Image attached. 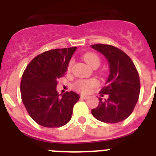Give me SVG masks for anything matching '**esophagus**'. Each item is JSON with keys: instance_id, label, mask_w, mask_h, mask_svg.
<instances>
[{"instance_id": "1", "label": "esophagus", "mask_w": 156, "mask_h": 156, "mask_svg": "<svg viewBox=\"0 0 156 156\" xmlns=\"http://www.w3.org/2000/svg\"><path fill=\"white\" fill-rule=\"evenodd\" d=\"M80 97H81V99H83V100H87V99H88V98H89V96H88V95H81Z\"/></svg>"}]
</instances>
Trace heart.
Instances as JSON below:
<instances>
[{"instance_id":"1","label":"heart","mask_w":156,"mask_h":156,"mask_svg":"<svg viewBox=\"0 0 156 156\" xmlns=\"http://www.w3.org/2000/svg\"><path fill=\"white\" fill-rule=\"evenodd\" d=\"M83 59L86 61V63L89 66H90V67H92V66H95V65L100 66V58H99V56L95 53H93V52L85 53L84 56H83ZM72 65H73V62L70 61L69 63L68 66H67V71L68 72L71 70ZM97 85L98 82L95 80V79H91V80H79L76 83L75 87L77 90L81 91V92L87 93L89 92L92 88L95 87Z\"/></svg>"}]
</instances>
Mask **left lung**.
I'll return each instance as SVG.
<instances>
[{"instance_id":"obj_1","label":"left lung","mask_w":156,"mask_h":156,"mask_svg":"<svg viewBox=\"0 0 156 156\" xmlns=\"http://www.w3.org/2000/svg\"><path fill=\"white\" fill-rule=\"evenodd\" d=\"M90 47L102 53L108 60L109 75L99 105L91 109L93 116L105 123H118L126 120L133 112L140 93L139 75L129 56L117 48L108 44H94Z\"/></svg>"}]
</instances>
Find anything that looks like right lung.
<instances>
[{"instance_id":"1","label":"right lung","mask_w":156,"mask_h":156,"mask_svg":"<svg viewBox=\"0 0 156 156\" xmlns=\"http://www.w3.org/2000/svg\"><path fill=\"white\" fill-rule=\"evenodd\" d=\"M77 47L52 49L38 55L28 64L22 77V100L30 116L40 126L61 127L70 121L80 96L70 91L61 95L57 81L67 71Z\"/></svg>"}]
</instances>
